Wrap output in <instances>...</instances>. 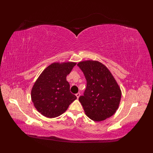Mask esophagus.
Returning <instances> with one entry per match:
<instances>
[{
    "label": "esophagus",
    "mask_w": 153,
    "mask_h": 153,
    "mask_svg": "<svg viewBox=\"0 0 153 153\" xmlns=\"http://www.w3.org/2000/svg\"><path fill=\"white\" fill-rule=\"evenodd\" d=\"M80 94L79 93V92H78V93H77V94H76V98H79V97H80Z\"/></svg>",
    "instance_id": "1"
}]
</instances>
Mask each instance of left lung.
Returning <instances> with one entry per match:
<instances>
[{
  "instance_id": "8db88e82",
  "label": "left lung",
  "mask_w": 153,
  "mask_h": 153,
  "mask_svg": "<svg viewBox=\"0 0 153 153\" xmlns=\"http://www.w3.org/2000/svg\"><path fill=\"white\" fill-rule=\"evenodd\" d=\"M78 66L87 81L84 96L79 98L85 113L94 121H104L117 110L121 98V89L109 69L97 61H81Z\"/></svg>"
}]
</instances>
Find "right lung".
Instances as JSON below:
<instances>
[{
    "label": "right lung",
    "mask_w": 153,
    "mask_h": 153,
    "mask_svg": "<svg viewBox=\"0 0 153 153\" xmlns=\"http://www.w3.org/2000/svg\"><path fill=\"white\" fill-rule=\"evenodd\" d=\"M76 62H54L46 68L31 90L34 106L41 114L48 118L59 116L76 99L69 90L66 76Z\"/></svg>",
    "instance_id": "obj_1"
}]
</instances>
